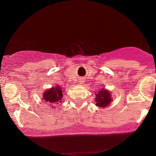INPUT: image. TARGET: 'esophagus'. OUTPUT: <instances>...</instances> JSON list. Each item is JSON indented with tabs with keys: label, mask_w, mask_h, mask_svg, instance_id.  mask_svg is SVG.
Here are the masks:
<instances>
[{
	"label": "esophagus",
	"mask_w": 156,
	"mask_h": 156,
	"mask_svg": "<svg viewBox=\"0 0 156 156\" xmlns=\"http://www.w3.org/2000/svg\"><path fill=\"white\" fill-rule=\"evenodd\" d=\"M79 82H80V83H83V82H84V79H83V78H80Z\"/></svg>",
	"instance_id": "esophagus-1"
}]
</instances>
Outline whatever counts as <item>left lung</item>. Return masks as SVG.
<instances>
[{
  "instance_id": "obj_1",
  "label": "left lung",
  "mask_w": 156,
  "mask_h": 156,
  "mask_svg": "<svg viewBox=\"0 0 156 156\" xmlns=\"http://www.w3.org/2000/svg\"><path fill=\"white\" fill-rule=\"evenodd\" d=\"M112 94L110 92L104 88L101 89V91H99L98 94H96V105H98V107L104 108V107L108 106L112 103Z\"/></svg>"
}]
</instances>
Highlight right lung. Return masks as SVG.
<instances>
[{
    "instance_id": "1",
    "label": "right lung",
    "mask_w": 156,
    "mask_h": 156,
    "mask_svg": "<svg viewBox=\"0 0 156 156\" xmlns=\"http://www.w3.org/2000/svg\"><path fill=\"white\" fill-rule=\"evenodd\" d=\"M63 88L61 87V86H55V87L48 89L43 93L44 101L48 103V106L51 108H55L54 107L55 105L58 104L60 102H62V97H63Z\"/></svg>"
}]
</instances>
